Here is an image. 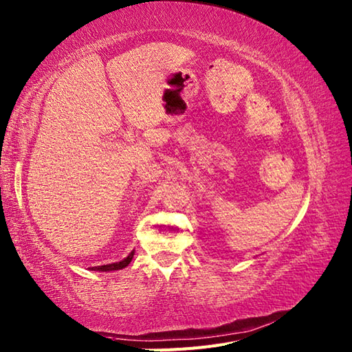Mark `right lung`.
I'll return each mask as SVG.
<instances>
[{"instance_id": "add662e5", "label": "right lung", "mask_w": 352, "mask_h": 352, "mask_svg": "<svg viewBox=\"0 0 352 352\" xmlns=\"http://www.w3.org/2000/svg\"><path fill=\"white\" fill-rule=\"evenodd\" d=\"M133 253L135 252L130 253V255L124 261H121V263L100 265V267H93L91 270H94V272H113V270H121V268H124V267H127L130 264V261H132V258H133Z\"/></svg>"}]
</instances>
